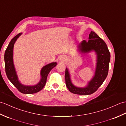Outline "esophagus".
Wrapping results in <instances>:
<instances>
[{"label":"esophagus","instance_id":"esophagus-1","mask_svg":"<svg viewBox=\"0 0 126 126\" xmlns=\"http://www.w3.org/2000/svg\"><path fill=\"white\" fill-rule=\"evenodd\" d=\"M60 60L61 61H62V62H64V61H65V57L63 56H62L60 57Z\"/></svg>","mask_w":126,"mask_h":126}]
</instances>
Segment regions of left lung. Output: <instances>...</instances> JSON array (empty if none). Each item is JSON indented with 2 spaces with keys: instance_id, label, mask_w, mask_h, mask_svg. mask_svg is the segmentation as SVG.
Listing matches in <instances>:
<instances>
[{
  "instance_id": "left-lung-1",
  "label": "left lung",
  "mask_w": 126,
  "mask_h": 126,
  "mask_svg": "<svg viewBox=\"0 0 126 126\" xmlns=\"http://www.w3.org/2000/svg\"><path fill=\"white\" fill-rule=\"evenodd\" d=\"M88 41L83 40L79 44L80 50L87 53L92 50L97 55L96 65L94 77L88 83L87 86L78 87L71 82L68 70L65 69V84L70 92L79 95H89L95 92L103 83L109 72L110 55L106 43L95 32L91 31L89 34Z\"/></svg>"
}]
</instances>
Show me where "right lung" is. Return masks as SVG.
Returning a JSON list of instances; mask_svg holds the SVG:
<instances>
[{"instance_id":"right-lung-1","label":"right lung","mask_w":126,"mask_h":126,"mask_svg":"<svg viewBox=\"0 0 126 126\" xmlns=\"http://www.w3.org/2000/svg\"><path fill=\"white\" fill-rule=\"evenodd\" d=\"M21 33L18 34L14 36L11 40L8 45L6 50H5L4 55L5 60V72L7 77L13 85L22 93L24 94H33L41 90L45 86L47 78L51 70L54 68L57 65L56 62H52L43 66L41 70V78L40 81L35 85L34 86H26L20 83L19 81L18 77L16 75L15 68H14L13 60V52L14 45L17 39L21 35Z\"/></svg>"}]
</instances>
